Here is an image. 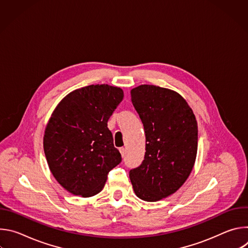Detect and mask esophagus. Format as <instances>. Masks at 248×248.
Listing matches in <instances>:
<instances>
[{"instance_id": "1", "label": "esophagus", "mask_w": 248, "mask_h": 248, "mask_svg": "<svg viewBox=\"0 0 248 248\" xmlns=\"http://www.w3.org/2000/svg\"><path fill=\"white\" fill-rule=\"evenodd\" d=\"M120 152H121V154H122V157H124V155H125V149H124V147L120 148Z\"/></svg>"}]
</instances>
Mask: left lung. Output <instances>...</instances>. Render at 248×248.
Segmentation results:
<instances>
[{"label": "left lung", "mask_w": 248, "mask_h": 248, "mask_svg": "<svg viewBox=\"0 0 248 248\" xmlns=\"http://www.w3.org/2000/svg\"><path fill=\"white\" fill-rule=\"evenodd\" d=\"M146 137L144 160L129 171L136 196L148 202L174 193L187 180L197 154L193 111L173 90L142 84L130 91Z\"/></svg>", "instance_id": "1"}]
</instances>
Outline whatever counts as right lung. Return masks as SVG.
Masks as SVG:
<instances>
[{
	"label": "right lung",
	"mask_w": 248,
	"mask_h": 248,
	"mask_svg": "<svg viewBox=\"0 0 248 248\" xmlns=\"http://www.w3.org/2000/svg\"><path fill=\"white\" fill-rule=\"evenodd\" d=\"M123 98L120 87L89 85L68 93L52 113L44 152L54 178L72 194L96 195L108 172L121 163L108 120Z\"/></svg>",
	"instance_id": "obj_1"
}]
</instances>
